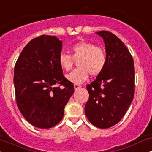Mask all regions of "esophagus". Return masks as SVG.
Wrapping results in <instances>:
<instances>
[{
    "mask_svg": "<svg viewBox=\"0 0 152 152\" xmlns=\"http://www.w3.org/2000/svg\"><path fill=\"white\" fill-rule=\"evenodd\" d=\"M81 85H78V84H74V88H75V90H78V89H79V88H81Z\"/></svg>",
    "mask_w": 152,
    "mask_h": 152,
    "instance_id": "1",
    "label": "esophagus"
}]
</instances>
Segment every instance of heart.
<instances>
[{
	"label": "heart",
	"instance_id": "heart-1",
	"mask_svg": "<svg viewBox=\"0 0 152 152\" xmlns=\"http://www.w3.org/2000/svg\"><path fill=\"white\" fill-rule=\"evenodd\" d=\"M71 55L61 53L58 57L59 65L64 71H69L74 65V60L77 61L78 68L74 69L66 78L75 84H81L88 77V75L97 76L102 74L107 63L106 51L93 43L80 41L70 48Z\"/></svg>",
	"mask_w": 152,
	"mask_h": 152
}]
</instances>
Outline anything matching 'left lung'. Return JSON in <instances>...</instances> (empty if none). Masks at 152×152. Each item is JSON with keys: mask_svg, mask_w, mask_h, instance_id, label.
<instances>
[{"mask_svg": "<svg viewBox=\"0 0 152 152\" xmlns=\"http://www.w3.org/2000/svg\"><path fill=\"white\" fill-rule=\"evenodd\" d=\"M105 43L107 63L102 74L86 88L89 94L85 114L92 124L107 129L121 121L134 95V60L129 50L114 34L96 32Z\"/></svg>", "mask_w": 152, "mask_h": 152, "instance_id": "8db88e82", "label": "left lung"}]
</instances>
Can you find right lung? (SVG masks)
<instances>
[{
  "label": "right lung",
  "mask_w": 152,
  "mask_h": 152,
  "mask_svg": "<svg viewBox=\"0 0 152 152\" xmlns=\"http://www.w3.org/2000/svg\"><path fill=\"white\" fill-rule=\"evenodd\" d=\"M61 49L58 38L42 35L24 47L15 63L17 106L23 117L38 128L49 129L58 124L74 92V84L64 77L59 65Z\"/></svg>",
  "instance_id": "add662e5"
}]
</instances>
